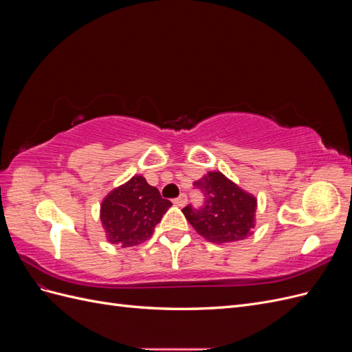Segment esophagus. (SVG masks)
I'll return each instance as SVG.
<instances>
[{"mask_svg":"<svg viewBox=\"0 0 352 352\" xmlns=\"http://www.w3.org/2000/svg\"><path fill=\"white\" fill-rule=\"evenodd\" d=\"M186 202H188V198H186L185 194H182L180 197H177V198L173 199V204L177 206V207H184V206L186 204Z\"/></svg>","mask_w":352,"mask_h":352,"instance_id":"esophagus-1","label":"esophagus"}]
</instances>
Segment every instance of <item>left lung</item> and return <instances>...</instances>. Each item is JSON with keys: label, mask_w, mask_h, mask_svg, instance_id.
<instances>
[{"label": "left lung", "mask_w": 352, "mask_h": 352, "mask_svg": "<svg viewBox=\"0 0 352 352\" xmlns=\"http://www.w3.org/2000/svg\"><path fill=\"white\" fill-rule=\"evenodd\" d=\"M194 186L204 195V206H186L182 212L192 228L210 242L225 243L248 238L255 228L257 198L233 184L221 172H208Z\"/></svg>", "instance_id": "left-lung-1"}]
</instances>
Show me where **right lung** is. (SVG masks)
I'll list each match as a JSON object with an SVG mask.
<instances>
[{
  "instance_id": "1",
  "label": "right lung",
  "mask_w": 352,
  "mask_h": 352,
  "mask_svg": "<svg viewBox=\"0 0 352 352\" xmlns=\"http://www.w3.org/2000/svg\"><path fill=\"white\" fill-rule=\"evenodd\" d=\"M170 207L172 202L162 198L158 189L140 175L102 199L100 219L109 242L127 248L150 239Z\"/></svg>"
}]
</instances>
